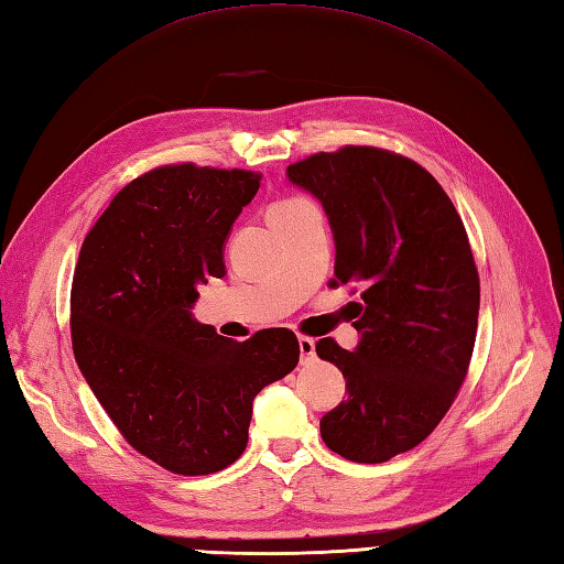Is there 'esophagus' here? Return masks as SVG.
I'll return each instance as SVG.
<instances>
[{
	"label": "esophagus",
	"mask_w": 564,
	"mask_h": 564,
	"mask_svg": "<svg viewBox=\"0 0 564 564\" xmlns=\"http://www.w3.org/2000/svg\"><path fill=\"white\" fill-rule=\"evenodd\" d=\"M299 352H302V365L311 361L316 357V340L314 337H306V335H299Z\"/></svg>",
	"instance_id": "obj_1"
}]
</instances>
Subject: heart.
<instances>
[{
    "instance_id": "b5f03b06",
    "label": "heart",
    "mask_w": 564,
    "mask_h": 564,
    "mask_svg": "<svg viewBox=\"0 0 564 564\" xmlns=\"http://www.w3.org/2000/svg\"><path fill=\"white\" fill-rule=\"evenodd\" d=\"M299 203H304V199H284V203H278L272 209H284V207H292V205H299Z\"/></svg>"
}]
</instances>
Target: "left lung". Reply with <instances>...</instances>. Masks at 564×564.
I'll list each match as a JSON object with an SVG mask.
<instances>
[{
	"instance_id": "left-lung-1",
	"label": "left lung",
	"mask_w": 564,
	"mask_h": 564,
	"mask_svg": "<svg viewBox=\"0 0 564 564\" xmlns=\"http://www.w3.org/2000/svg\"><path fill=\"white\" fill-rule=\"evenodd\" d=\"M286 176L328 215L333 282L365 286L355 352L316 343L347 381L321 436L347 460L383 463L427 440L468 373L480 280L466 227L430 171L386 149L321 152Z\"/></svg>"
}]
</instances>
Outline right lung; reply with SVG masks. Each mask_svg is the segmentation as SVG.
<instances>
[{
    "mask_svg": "<svg viewBox=\"0 0 564 564\" xmlns=\"http://www.w3.org/2000/svg\"><path fill=\"white\" fill-rule=\"evenodd\" d=\"M258 187L241 169H154L112 197L79 250L74 359L128 444L171 473L231 466L253 398L299 361L292 330L236 343L191 311L197 286L227 272L224 241Z\"/></svg>",
    "mask_w": 564,
    "mask_h": 564,
    "instance_id": "1",
    "label": "right lung"
}]
</instances>
